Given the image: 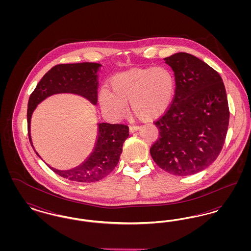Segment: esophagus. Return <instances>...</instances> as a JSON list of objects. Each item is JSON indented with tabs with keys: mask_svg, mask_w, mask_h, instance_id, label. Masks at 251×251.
Instances as JSON below:
<instances>
[{
	"mask_svg": "<svg viewBox=\"0 0 251 251\" xmlns=\"http://www.w3.org/2000/svg\"><path fill=\"white\" fill-rule=\"evenodd\" d=\"M139 129H140L139 126H130V133L135 132V131H138Z\"/></svg>",
	"mask_w": 251,
	"mask_h": 251,
	"instance_id": "obj_1",
	"label": "esophagus"
}]
</instances>
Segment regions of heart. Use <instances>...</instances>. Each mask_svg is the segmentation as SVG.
I'll list each match as a JSON object with an SVG mask.
<instances>
[{
    "instance_id": "heart-1",
    "label": "heart",
    "mask_w": 251,
    "mask_h": 251,
    "mask_svg": "<svg viewBox=\"0 0 251 251\" xmlns=\"http://www.w3.org/2000/svg\"><path fill=\"white\" fill-rule=\"evenodd\" d=\"M111 90L102 87L99 93L101 109L119 120L128 110L141 120L160 118L170 107L176 89L174 73L165 66L134 68L114 75Z\"/></svg>"
}]
</instances>
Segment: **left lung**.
<instances>
[{
    "mask_svg": "<svg viewBox=\"0 0 251 251\" xmlns=\"http://www.w3.org/2000/svg\"><path fill=\"white\" fill-rule=\"evenodd\" d=\"M174 72L175 95L154 122L159 138L153 161L176 176L196 174L213 164L227 135L229 110L222 78L202 60L178 52L165 58Z\"/></svg>",
    "mask_w": 251,
    "mask_h": 251,
    "instance_id": "8db88e82",
    "label": "left lung"
}]
</instances>
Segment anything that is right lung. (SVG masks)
Returning <instances> with one entry per match:
<instances>
[{"label": "right lung", "mask_w": 251, "mask_h": 251, "mask_svg": "<svg viewBox=\"0 0 251 251\" xmlns=\"http://www.w3.org/2000/svg\"><path fill=\"white\" fill-rule=\"evenodd\" d=\"M98 63L60 64L51 68L40 80L30 95L27 109L29 140L36 151L30 132L31 118L36 105L46 98L59 93H72L87 99L94 105L98 102ZM129 136V127L124 124L98 123V136L91 154L80 166L69 170H59L49 166L54 173L65 179L78 182H94L103 179L117 167L122 146ZM36 155L40 157L36 152ZM41 158V157H40Z\"/></svg>", "instance_id": "obj_1"}]
</instances>
